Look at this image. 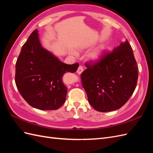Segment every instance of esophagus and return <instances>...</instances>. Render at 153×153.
<instances>
[{
  "label": "esophagus",
  "instance_id": "1",
  "mask_svg": "<svg viewBox=\"0 0 153 153\" xmlns=\"http://www.w3.org/2000/svg\"><path fill=\"white\" fill-rule=\"evenodd\" d=\"M83 71H84V68H83L82 66H80L79 67H78L76 72H77V73H78V74H81V73L83 72Z\"/></svg>",
  "mask_w": 153,
  "mask_h": 153
}]
</instances>
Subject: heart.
<instances>
[{
    "label": "heart",
    "mask_w": 153,
    "mask_h": 153,
    "mask_svg": "<svg viewBox=\"0 0 153 153\" xmlns=\"http://www.w3.org/2000/svg\"><path fill=\"white\" fill-rule=\"evenodd\" d=\"M105 46L103 45H101L99 47H97L95 50L89 53V58L93 62H98L103 57V55L105 51ZM73 54L75 55H77V53L75 51H73Z\"/></svg>",
    "instance_id": "obj_1"
}]
</instances>
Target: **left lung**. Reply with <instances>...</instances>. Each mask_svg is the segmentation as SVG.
Instances as JSON below:
<instances>
[{
    "label": "left lung",
    "mask_w": 153,
    "mask_h": 153,
    "mask_svg": "<svg viewBox=\"0 0 153 153\" xmlns=\"http://www.w3.org/2000/svg\"><path fill=\"white\" fill-rule=\"evenodd\" d=\"M81 74L88 101L101 112L117 110L135 91L138 68L128 41L121 42L112 52L105 53L95 64L86 63Z\"/></svg>",
    "instance_id": "obj_1"
}]
</instances>
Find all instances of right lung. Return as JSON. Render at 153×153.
Listing matches in <instances>:
<instances>
[{
	"label": "right lung",
	"instance_id": "add662e5",
	"mask_svg": "<svg viewBox=\"0 0 153 153\" xmlns=\"http://www.w3.org/2000/svg\"><path fill=\"white\" fill-rule=\"evenodd\" d=\"M78 66V63L69 65L61 62L44 48L36 29L23 45L16 61V85L32 107L57 110L65 102L68 91L62 76L67 72H75Z\"/></svg>",
	"mask_w": 153,
	"mask_h": 153
}]
</instances>
